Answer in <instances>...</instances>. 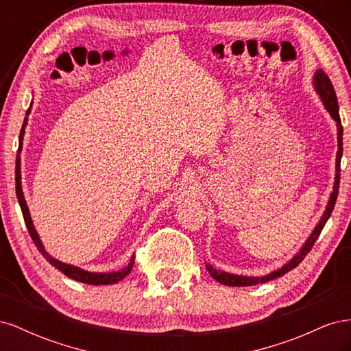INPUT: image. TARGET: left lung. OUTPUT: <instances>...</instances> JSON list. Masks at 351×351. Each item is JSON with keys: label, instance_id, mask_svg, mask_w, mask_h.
<instances>
[{"label": "left lung", "instance_id": "obj_1", "mask_svg": "<svg viewBox=\"0 0 351 351\" xmlns=\"http://www.w3.org/2000/svg\"><path fill=\"white\" fill-rule=\"evenodd\" d=\"M313 88L316 90V93L319 95V98L324 104L325 110L329 112V115L332 117L334 121L337 123V142H338V151H337V158H335V180H334V187L331 196H329V200L326 204V208L324 210V214L317 222L316 227L313 228V231L311 232V236L307 237V240L304 241L303 246L300 247V250L297 252L294 256L284 263L281 268L275 269L267 275H262V277H247V275H237V274H230L226 271H219L217 268L212 267L210 263H206V269L209 271V274L212 275V278L217 280L219 284L224 285H231V287H247V285H256V284H262V282H268L271 280H275L281 277V275L287 274L289 271L294 269L297 265H299L307 253L311 252V249L313 247L315 241L319 237L322 228L325 227L326 221L329 219L332 214V209L335 205V200L338 196V187H339V164H341V156H343V125H341V120H339V112H338V101H337V95L334 90V86L331 80L324 73V70L317 69L313 74Z\"/></svg>", "mask_w": 351, "mask_h": 351}]
</instances>
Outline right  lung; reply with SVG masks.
Returning <instances> with one entry per match:
<instances>
[{
	"label": "right lung",
	"instance_id": "right-lung-1",
	"mask_svg": "<svg viewBox=\"0 0 351 351\" xmlns=\"http://www.w3.org/2000/svg\"><path fill=\"white\" fill-rule=\"evenodd\" d=\"M32 111V102H30V107L26 111V117L23 120V125H22V130H20V136H19V151H17V158H16V193H17V199H19V204L20 208H22V214L26 222V227L29 230V234L34 240L35 246L38 247V250L42 253V256H44L52 267H56L57 269H60L62 274L66 275V277L71 278V280H76L79 282H84V284H89V285H108V284H115L121 281L124 277L130 274L132 268H133V263H134V254L132 256L129 265L124 267L120 271H114V272H90V271H84L79 267H74V265L70 263H64L61 262L56 258H52L51 254L45 250L44 244H42L39 234L35 230L34 222H32L30 218V212L26 204V199L23 196V189H22V171H20V152H22V146H23V137H25V129L27 125V117Z\"/></svg>",
	"mask_w": 351,
	"mask_h": 351
}]
</instances>
